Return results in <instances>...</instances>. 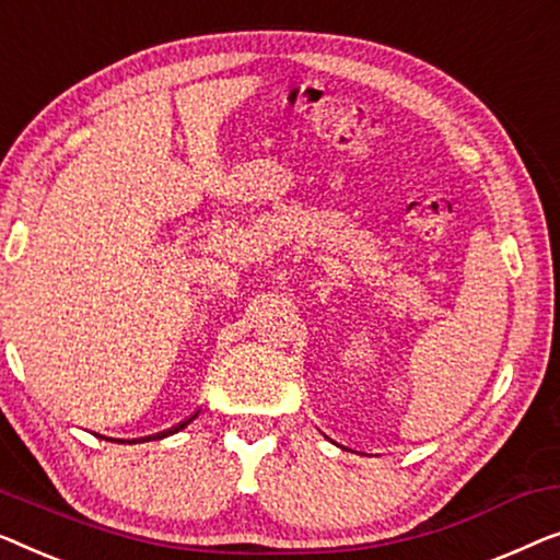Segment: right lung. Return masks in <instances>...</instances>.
<instances>
[{
    "instance_id": "1",
    "label": "right lung",
    "mask_w": 560,
    "mask_h": 560,
    "mask_svg": "<svg viewBox=\"0 0 560 560\" xmlns=\"http://www.w3.org/2000/svg\"><path fill=\"white\" fill-rule=\"evenodd\" d=\"M190 421H192V419H190ZM190 421H185V423H179V427H177V429H175V431H179V429H185V427H187V423H190Z\"/></svg>"
}]
</instances>
